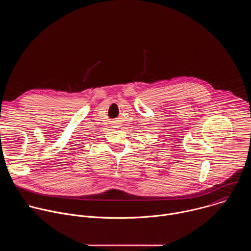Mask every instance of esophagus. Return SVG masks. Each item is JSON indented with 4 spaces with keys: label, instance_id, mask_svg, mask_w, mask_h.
Instances as JSON below:
<instances>
[{
    "label": "esophagus",
    "instance_id": "esophagus-1",
    "mask_svg": "<svg viewBox=\"0 0 251 251\" xmlns=\"http://www.w3.org/2000/svg\"><path fill=\"white\" fill-rule=\"evenodd\" d=\"M113 127L114 128H119L120 126H119V123H113Z\"/></svg>",
    "mask_w": 251,
    "mask_h": 251
}]
</instances>
